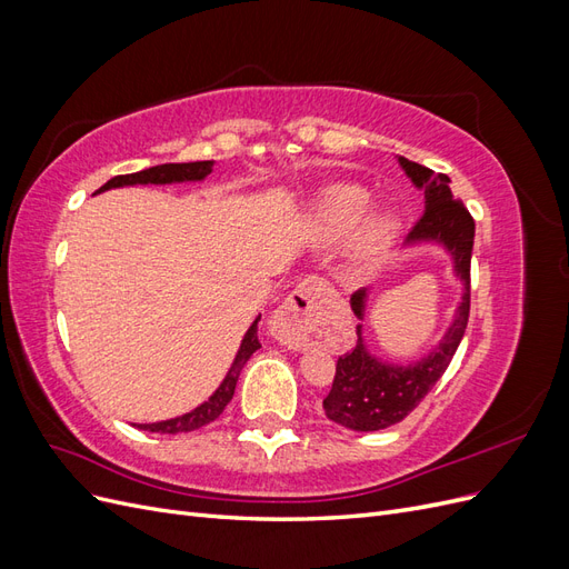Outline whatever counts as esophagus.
Listing matches in <instances>:
<instances>
[{"label": "esophagus", "mask_w": 569, "mask_h": 569, "mask_svg": "<svg viewBox=\"0 0 569 569\" xmlns=\"http://www.w3.org/2000/svg\"><path fill=\"white\" fill-rule=\"evenodd\" d=\"M330 308V287L318 278H306L274 311L270 330L284 349L301 351L318 337Z\"/></svg>", "instance_id": "1"}]
</instances>
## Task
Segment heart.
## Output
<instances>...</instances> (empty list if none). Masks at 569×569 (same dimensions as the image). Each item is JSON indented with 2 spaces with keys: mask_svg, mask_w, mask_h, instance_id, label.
I'll list each match as a JSON object with an SVG mask.
<instances>
[{
  "mask_svg": "<svg viewBox=\"0 0 569 569\" xmlns=\"http://www.w3.org/2000/svg\"><path fill=\"white\" fill-rule=\"evenodd\" d=\"M370 197L360 187H337L327 192L316 211L318 237L322 242H341L352 230L349 268L356 274H368L380 268L399 237V222L387 211H368Z\"/></svg>",
  "mask_w": 569,
  "mask_h": 569,
  "instance_id": "b5f03b06",
  "label": "heart"
}]
</instances>
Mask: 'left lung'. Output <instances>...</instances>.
<instances>
[{"mask_svg":"<svg viewBox=\"0 0 569 569\" xmlns=\"http://www.w3.org/2000/svg\"><path fill=\"white\" fill-rule=\"evenodd\" d=\"M399 166L420 192L425 194V213L406 237V247L435 244L451 258L456 280L462 284L460 301L451 325L446 327L437 347L416 363H391L375 356L363 339V320L370 291L358 289L351 297V311L360 320L356 347L337 360L335 382L322 401L327 420L353 432H377L401 422L416 408L427 391L449 368L458 343L465 335L470 316V261L475 244V220L462 201L451 194L449 176L435 173L403 157Z\"/></svg>","mask_w":569,"mask_h":569,"instance_id":"left-lung-1","label":"left lung"}]
</instances>
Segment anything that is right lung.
I'll use <instances>...</instances> for the list:
<instances>
[{
  "label": "right lung",
  "mask_w": 569,
  "mask_h": 569,
  "mask_svg": "<svg viewBox=\"0 0 569 569\" xmlns=\"http://www.w3.org/2000/svg\"><path fill=\"white\" fill-rule=\"evenodd\" d=\"M213 170V161H194V163H161V166H151L140 170V173H130V176H116L111 178L104 187L97 189L99 192H107V189H116V187H132V184H173V182H201L206 176H211ZM258 316L251 327L247 330L242 343H239V351L232 360V366L226 375V380L220 382V387L206 399L201 406H197L194 410L184 412V416L170 418V420H161V422H149V425H137L144 432H159V435H182V432H194V429L213 422L226 406L232 401L234 396V387L239 375H242L247 360L261 349V341H258Z\"/></svg>",
  "instance_id": "obj_1"
}]
</instances>
